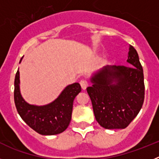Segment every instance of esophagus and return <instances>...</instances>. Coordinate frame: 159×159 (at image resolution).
<instances>
[{
	"label": "esophagus",
	"mask_w": 159,
	"mask_h": 159,
	"mask_svg": "<svg viewBox=\"0 0 159 159\" xmlns=\"http://www.w3.org/2000/svg\"><path fill=\"white\" fill-rule=\"evenodd\" d=\"M80 84L82 89H84V90L86 89L87 87L88 86V83L86 80H81L80 81Z\"/></svg>",
	"instance_id": "esophagus-1"
}]
</instances>
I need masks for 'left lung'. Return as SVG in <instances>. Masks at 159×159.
<instances>
[{
	"mask_svg": "<svg viewBox=\"0 0 159 159\" xmlns=\"http://www.w3.org/2000/svg\"><path fill=\"white\" fill-rule=\"evenodd\" d=\"M131 67L106 66L94 74L87 88L96 121L106 129H124L137 116L144 101L143 70L139 55L130 45Z\"/></svg>",
	"mask_w": 159,
	"mask_h": 159,
	"instance_id": "8db88e82",
	"label": "left lung"
}]
</instances>
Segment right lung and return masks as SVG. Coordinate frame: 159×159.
<instances>
[{
  "label": "right lung",
  "mask_w": 159,
  "mask_h": 159,
  "mask_svg": "<svg viewBox=\"0 0 159 159\" xmlns=\"http://www.w3.org/2000/svg\"><path fill=\"white\" fill-rule=\"evenodd\" d=\"M80 92V84L74 83L66 87L51 103L36 106L25 102L21 96L19 70L16 71L14 81V102L18 114L31 128L42 135L60 134L67 128L71 119L73 101Z\"/></svg>",
  "instance_id": "right-lung-1"
}]
</instances>
